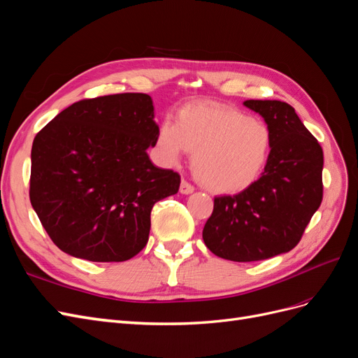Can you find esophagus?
<instances>
[{
    "label": "esophagus",
    "mask_w": 358,
    "mask_h": 358,
    "mask_svg": "<svg viewBox=\"0 0 358 358\" xmlns=\"http://www.w3.org/2000/svg\"><path fill=\"white\" fill-rule=\"evenodd\" d=\"M194 189H196V188H194L188 180H182L180 182V192L182 194H192Z\"/></svg>",
    "instance_id": "34e87169"
}]
</instances>
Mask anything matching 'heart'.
<instances>
[{"mask_svg": "<svg viewBox=\"0 0 358 358\" xmlns=\"http://www.w3.org/2000/svg\"><path fill=\"white\" fill-rule=\"evenodd\" d=\"M157 150L167 164L194 152L199 179L216 192H241L259 178L272 146V133L259 117L221 104L187 106L175 125L164 121L157 131Z\"/></svg>", "mask_w": 358, "mask_h": 358, "instance_id": "b5f03b06", "label": "heart"}]
</instances>
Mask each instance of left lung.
<instances>
[{
  "label": "left lung",
  "instance_id": "obj_1",
  "mask_svg": "<svg viewBox=\"0 0 358 358\" xmlns=\"http://www.w3.org/2000/svg\"><path fill=\"white\" fill-rule=\"evenodd\" d=\"M272 133L262 178L236 196L215 197L203 241L231 262L248 263L291 251L322 201L324 155L318 140L288 103L246 100Z\"/></svg>",
  "mask_w": 358,
  "mask_h": 358
}]
</instances>
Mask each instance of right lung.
<instances>
[{"instance_id":"obj_1","label":"right lung","mask_w":358,"mask_h":358,"mask_svg":"<svg viewBox=\"0 0 358 358\" xmlns=\"http://www.w3.org/2000/svg\"><path fill=\"white\" fill-rule=\"evenodd\" d=\"M158 125L148 94L85 99L37 133L29 200L61 251L125 262L146 246L154 204L179 191V173L150 162Z\"/></svg>"}]
</instances>
